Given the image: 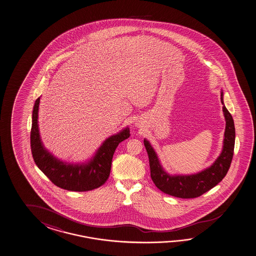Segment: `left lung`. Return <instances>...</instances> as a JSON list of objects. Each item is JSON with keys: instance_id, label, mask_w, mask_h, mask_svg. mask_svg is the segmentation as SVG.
Masks as SVG:
<instances>
[{"instance_id": "left-lung-1", "label": "left lung", "mask_w": 256, "mask_h": 256, "mask_svg": "<svg viewBox=\"0 0 256 256\" xmlns=\"http://www.w3.org/2000/svg\"><path fill=\"white\" fill-rule=\"evenodd\" d=\"M221 102L224 104L222 92L221 93ZM222 111L226 121V126L222 153L209 168L198 174L176 176L166 174L162 168L156 154L150 142L144 140V145L150 160L151 178L156 186L163 193L174 198H198L216 186L226 176L234 156L236 128L230 112L227 110L224 106H222Z\"/></svg>"}]
</instances>
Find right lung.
I'll return each mask as SVG.
<instances>
[{"label":"right lung","mask_w":256,"mask_h":256,"mask_svg":"<svg viewBox=\"0 0 256 256\" xmlns=\"http://www.w3.org/2000/svg\"><path fill=\"white\" fill-rule=\"evenodd\" d=\"M40 98L34 104L30 130V150L35 164L60 188L84 192L102 186L110 174L111 162L116 146L130 138V128L112 136L102 144L93 160L86 164H68L55 158L42 144L38 128Z\"/></svg>","instance_id":"add662e5"}]
</instances>
